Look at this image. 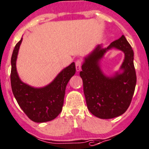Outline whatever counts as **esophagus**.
I'll use <instances>...</instances> for the list:
<instances>
[{
  "label": "esophagus",
  "mask_w": 149,
  "mask_h": 149,
  "mask_svg": "<svg viewBox=\"0 0 149 149\" xmlns=\"http://www.w3.org/2000/svg\"><path fill=\"white\" fill-rule=\"evenodd\" d=\"M81 65H82V62L81 61H77L76 62V71H79L81 69Z\"/></svg>",
  "instance_id": "obj_1"
}]
</instances>
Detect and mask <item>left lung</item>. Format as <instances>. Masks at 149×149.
<instances>
[{
	"instance_id": "8db88e82",
	"label": "left lung",
	"mask_w": 149,
	"mask_h": 149,
	"mask_svg": "<svg viewBox=\"0 0 149 149\" xmlns=\"http://www.w3.org/2000/svg\"><path fill=\"white\" fill-rule=\"evenodd\" d=\"M112 48L123 51L125 59L121 67L122 73L117 72L109 77L101 71L99 61L106 51ZM133 56L131 46L123 35L107 47L97 45L84 58L80 76L83 80L87 107L94 116L111 119L123 115L129 107L136 84Z\"/></svg>"
}]
</instances>
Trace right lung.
Instances as JSON below:
<instances>
[{
  "mask_svg": "<svg viewBox=\"0 0 149 149\" xmlns=\"http://www.w3.org/2000/svg\"><path fill=\"white\" fill-rule=\"evenodd\" d=\"M22 38L16 45L11 56L10 84L14 97L24 113L35 123L55 119L62 111L65 88L76 73L75 63L64 68L55 79L42 88H34L23 83L16 70V59Z\"/></svg>",
  "mask_w": 149,
  "mask_h": 149,
  "instance_id": "obj_1",
  "label": "right lung"
}]
</instances>
